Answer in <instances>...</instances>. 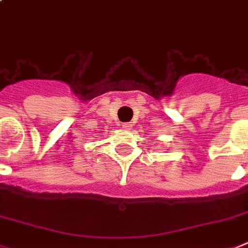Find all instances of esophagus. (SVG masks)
Listing matches in <instances>:
<instances>
[{"label": "esophagus", "mask_w": 248, "mask_h": 248, "mask_svg": "<svg viewBox=\"0 0 248 248\" xmlns=\"http://www.w3.org/2000/svg\"><path fill=\"white\" fill-rule=\"evenodd\" d=\"M123 128L130 130L132 129V123H123Z\"/></svg>", "instance_id": "1"}]
</instances>
